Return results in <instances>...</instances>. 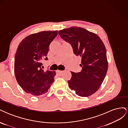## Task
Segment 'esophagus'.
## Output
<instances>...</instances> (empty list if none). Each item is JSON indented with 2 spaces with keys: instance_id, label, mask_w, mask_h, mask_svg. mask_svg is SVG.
<instances>
[{
  "instance_id": "esophagus-1",
  "label": "esophagus",
  "mask_w": 128,
  "mask_h": 128,
  "mask_svg": "<svg viewBox=\"0 0 128 128\" xmlns=\"http://www.w3.org/2000/svg\"><path fill=\"white\" fill-rule=\"evenodd\" d=\"M56 72L57 74H58V75H61V74H62V72H63V71L58 70H56Z\"/></svg>"
}]
</instances>
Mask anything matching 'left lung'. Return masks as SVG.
Returning <instances> with one entry per match:
<instances>
[{
  "label": "left lung",
  "instance_id": "8db88e82",
  "mask_svg": "<svg viewBox=\"0 0 128 128\" xmlns=\"http://www.w3.org/2000/svg\"><path fill=\"white\" fill-rule=\"evenodd\" d=\"M59 34L72 45L75 54L82 58L80 65L82 70L71 72L68 86L80 96L94 94L102 85L108 69L106 50L102 41L96 34L77 26L60 30Z\"/></svg>",
  "mask_w": 128,
  "mask_h": 128
}]
</instances>
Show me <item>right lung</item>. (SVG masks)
Wrapping results in <instances>:
<instances>
[{
    "label": "right lung",
    "instance_id": "obj_1",
    "mask_svg": "<svg viewBox=\"0 0 128 128\" xmlns=\"http://www.w3.org/2000/svg\"><path fill=\"white\" fill-rule=\"evenodd\" d=\"M58 31H44L26 37L18 46L14 59V72L18 83L26 92L40 96L47 92L53 83L56 72H45L42 60Z\"/></svg>",
    "mask_w": 128,
    "mask_h": 128
}]
</instances>
